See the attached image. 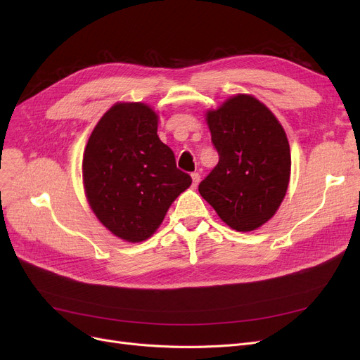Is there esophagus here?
<instances>
[{
  "instance_id": "esophagus-1",
  "label": "esophagus",
  "mask_w": 360,
  "mask_h": 360,
  "mask_svg": "<svg viewBox=\"0 0 360 360\" xmlns=\"http://www.w3.org/2000/svg\"><path fill=\"white\" fill-rule=\"evenodd\" d=\"M191 177H192V186L193 188H197L198 186V183H200V180H201V176L198 172H192L191 174Z\"/></svg>"
}]
</instances>
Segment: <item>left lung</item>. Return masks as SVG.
Here are the masks:
<instances>
[{
    "label": "left lung",
    "instance_id": "obj_1",
    "mask_svg": "<svg viewBox=\"0 0 360 360\" xmlns=\"http://www.w3.org/2000/svg\"><path fill=\"white\" fill-rule=\"evenodd\" d=\"M205 120L219 162L198 191L228 226L254 231L285 197L291 168L285 130L249 94L230 97Z\"/></svg>",
    "mask_w": 360,
    "mask_h": 360
}]
</instances>
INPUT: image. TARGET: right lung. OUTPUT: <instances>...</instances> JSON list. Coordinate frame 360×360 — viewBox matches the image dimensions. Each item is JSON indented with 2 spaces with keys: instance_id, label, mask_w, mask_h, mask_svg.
Segmentation results:
<instances>
[{
  "instance_id": "right-lung-1",
  "label": "right lung",
  "mask_w": 360,
  "mask_h": 360,
  "mask_svg": "<svg viewBox=\"0 0 360 360\" xmlns=\"http://www.w3.org/2000/svg\"><path fill=\"white\" fill-rule=\"evenodd\" d=\"M91 210L108 230L138 243L153 234L192 179L158 136V115L146 103H115L96 124L82 159Z\"/></svg>"
}]
</instances>
